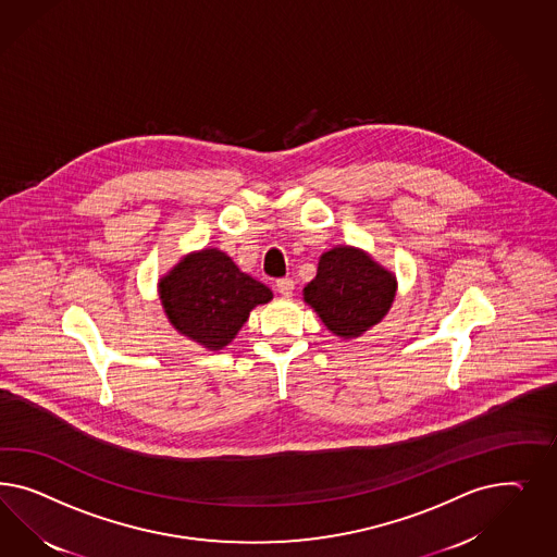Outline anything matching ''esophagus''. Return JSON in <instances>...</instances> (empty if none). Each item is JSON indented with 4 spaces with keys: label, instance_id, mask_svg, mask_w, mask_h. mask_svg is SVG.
<instances>
[{
    "label": "esophagus",
    "instance_id": "obj_1",
    "mask_svg": "<svg viewBox=\"0 0 557 557\" xmlns=\"http://www.w3.org/2000/svg\"><path fill=\"white\" fill-rule=\"evenodd\" d=\"M275 286H277V292L282 294V296H286V298H289L292 294H294V280L292 277H282V280H277L275 282Z\"/></svg>",
    "mask_w": 557,
    "mask_h": 557
}]
</instances>
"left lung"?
<instances>
[{"mask_svg":"<svg viewBox=\"0 0 557 557\" xmlns=\"http://www.w3.org/2000/svg\"><path fill=\"white\" fill-rule=\"evenodd\" d=\"M396 296V275L355 247L322 253L317 277L304 287L324 326L341 338L361 337L388 314Z\"/></svg>","mask_w":557,"mask_h":557,"instance_id":"left-lung-1","label":"left lung"}]
</instances>
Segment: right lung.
Returning <instances> with one entry per match:
<instances>
[{"label": "right lung", "instance_id": "obj_1", "mask_svg": "<svg viewBox=\"0 0 557 557\" xmlns=\"http://www.w3.org/2000/svg\"><path fill=\"white\" fill-rule=\"evenodd\" d=\"M169 322L210 351L226 347L251 310L268 304L270 287L243 273L219 249L189 253L159 282Z\"/></svg>", "mask_w": 557, "mask_h": 557}]
</instances>
